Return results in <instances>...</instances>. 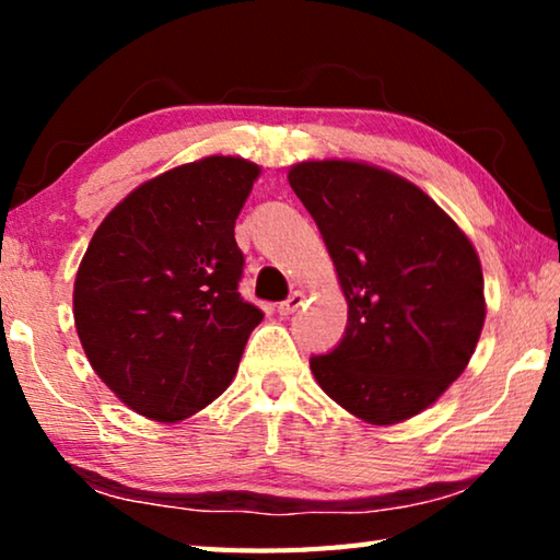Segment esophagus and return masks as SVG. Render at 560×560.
Here are the masks:
<instances>
[{"label": "esophagus", "instance_id": "34e87169", "mask_svg": "<svg viewBox=\"0 0 560 560\" xmlns=\"http://www.w3.org/2000/svg\"><path fill=\"white\" fill-rule=\"evenodd\" d=\"M303 299H306V296H303L301 291H293L287 301H281V303H279V316H291V314H296V311L303 306Z\"/></svg>", "mask_w": 560, "mask_h": 560}]
</instances>
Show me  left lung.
<instances>
[{
	"instance_id": "obj_1",
	"label": "left lung",
	"mask_w": 560,
	"mask_h": 560,
	"mask_svg": "<svg viewBox=\"0 0 560 560\" xmlns=\"http://www.w3.org/2000/svg\"><path fill=\"white\" fill-rule=\"evenodd\" d=\"M289 185L348 301L340 343L311 355L318 385L371 424L422 412L462 375L485 326V277L467 234L420 187L381 167L301 163Z\"/></svg>"
}]
</instances>
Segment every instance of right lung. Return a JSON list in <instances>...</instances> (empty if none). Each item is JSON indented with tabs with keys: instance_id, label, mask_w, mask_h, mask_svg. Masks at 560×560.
<instances>
[{
	"instance_id": "obj_1",
	"label": "right lung",
	"mask_w": 560,
	"mask_h": 560,
	"mask_svg": "<svg viewBox=\"0 0 560 560\" xmlns=\"http://www.w3.org/2000/svg\"><path fill=\"white\" fill-rule=\"evenodd\" d=\"M259 167L212 155L122 200L93 234L73 318L93 371L158 422L200 412L230 387L261 308L240 293L234 222Z\"/></svg>"
}]
</instances>
